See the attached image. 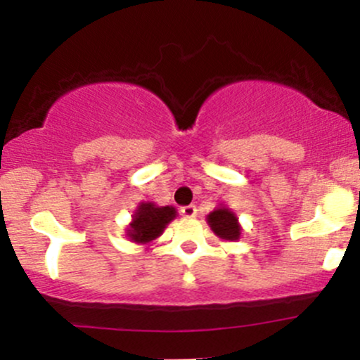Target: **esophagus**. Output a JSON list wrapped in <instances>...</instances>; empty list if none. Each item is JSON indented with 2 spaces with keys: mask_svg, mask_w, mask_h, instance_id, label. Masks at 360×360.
I'll return each mask as SVG.
<instances>
[{
  "mask_svg": "<svg viewBox=\"0 0 360 360\" xmlns=\"http://www.w3.org/2000/svg\"><path fill=\"white\" fill-rule=\"evenodd\" d=\"M196 206L194 205H188V206H183V208H181V214H183V217H186V218H193V217H196Z\"/></svg>",
  "mask_w": 360,
  "mask_h": 360,
  "instance_id": "34e87169",
  "label": "esophagus"
}]
</instances>
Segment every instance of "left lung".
I'll list each match as a JSON object with an SVG mask.
<instances>
[{"label":"left lung","mask_w":360,"mask_h":360,"mask_svg":"<svg viewBox=\"0 0 360 360\" xmlns=\"http://www.w3.org/2000/svg\"><path fill=\"white\" fill-rule=\"evenodd\" d=\"M208 223L218 237L225 240H237L240 237V226L237 217L229 208H218L208 214Z\"/></svg>","instance_id":"obj_1"}]
</instances>
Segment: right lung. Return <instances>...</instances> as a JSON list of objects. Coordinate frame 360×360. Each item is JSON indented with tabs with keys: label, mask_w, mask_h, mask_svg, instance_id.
<instances>
[{
	"label": "right lung",
	"mask_w": 360,
	"mask_h": 360,
	"mask_svg": "<svg viewBox=\"0 0 360 360\" xmlns=\"http://www.w3.org/2000/svg\"><path fill=\"white\" fill-rule=\"evenodd\" d=\"M176 217V210L172 206H154L152 203H143L135 212L128 235L134 242L146 243L154 240L164 232L166 225Z\"/></svg>",
	"instance_id": "1"
}]
</instances>
